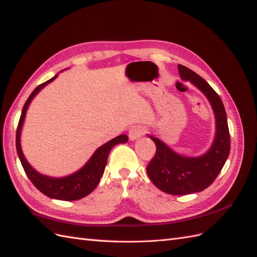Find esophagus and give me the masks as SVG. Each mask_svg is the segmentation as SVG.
I'll return each mask as SVG.
<instances>
[{"label": "esophagus", "instance_id": "34e87169", "mask_svg": "<svg viewBox=\"0 0 257 257\" xmlns=\"http://www.w3.org/2000/svg\"><path fill=\"white\" fill-rule=\"evenodd\" d=\"M144 133H145V128L143 126H140V125H137V126H133L132 128H130L128 137L131 141H134L139 139V137L143 136Z\"/></svg>", "mask_w": 257, "mask_h": 257}]
</instances>
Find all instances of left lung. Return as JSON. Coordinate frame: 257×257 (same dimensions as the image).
<instances>
[{
  "mask_svg": "<svg viewBox=\"0 0 257 257\" xmlns=\"http://www.w3.org/2000/svg\"><path fill=\"white\" fill-rule=\"evenodd\" d=\"M178 68L180 76L201 89L210 101L217 124L215 142L202 157L190 158L173 153L166 144L150 136L156 145V153L146 170L152 182L162 192L171 195H186L204 191L216 180L230 153V133L226 110L218 93L190 68L181 64Z\"/></svg>",
  "mask_w": 257,
  "mask_h": 257,
  "instance_id": "1",
  "label": "left lung"
}]
</instances>
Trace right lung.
I'll list each match as a JSON object with an SVG mask.
<instances>
[{
	"label": "right lung",
	"instance_id": "add662e5",
	"mask_svg": "<svg viewBox=\"0 0 257 257\" xmlns=\"http://www.w3.org/2000/svg\"><path fill=\"white\" fill-rule=\"evenodd\" d=\"M56 76L53 78L49 79L45 83L40 84L37 88L30 93L27 101L25 102L24 108L22 111V115L20 118V122L17 125L16 130V149L18 157L22 162V166L24 168L25 172H26L27 177L31 181L37 189H38L41 193L45 194L46 196L50 198L60 199V201H77V199L83 198L85 196L90 194L93 190L96 189L98 185L100 178L102 177L104 172L105 165H107L108 156L112 147L115 146L116 144L120 143H126L128 141V137L126 135H120L115 137V139L111 140L110 142L105 143L104 145L100 146L95 154L92 155V157L89 159V161L80 169L76 173L71 174V176L60 179L49 178L42 174L38 173L36 170H34L31 166L28 164L27 160L25 159L22 148H21V131L24 123L25 115H26V111L28 105L30 103L33 98L38 93V91L45 87L50 81L55 79Z\"/></svg>",
	"mask_w": 257,
	"mask_h": 257
}]
</instances>
